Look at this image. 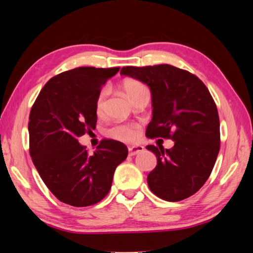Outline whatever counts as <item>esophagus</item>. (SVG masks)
<instances>
[{
    "mask_svg": "<svg viewBox=\"0 0 253 253\" xmlns=\"http://www.w3.org/2000/svg\"><path fill=\"white\" fill-rule=\"evenodd\" d=\"M144 151V147L140 146V145H134V146L129 147V155H136L139 154Z\"/></svg>",
    "mask_w": 253,
    "mask_h": 253,
    "instance_id": "obj_1",
    "label": "esophagus"
}]
</instances>
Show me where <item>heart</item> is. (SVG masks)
<instances>
[{
	"instance_id": "1",
	"label": "heart",
	"mask_w": 253,
	"mask_h": 253,
	"mask_svg": "<svg viewBox=\"0 0 253 253\" xmlns=\"http://www.w3.org/2000/svg\"><path fill=\"white\" fill-rule=\"evenodd\" d=\"M122 89L126 98L133 102L138 96L144 94V93H148V89L143 83L136 81V79H126L122 83ZM108 91L107 89H102L96 96L95 100V113L99 116H103L106 112V100ZM138 127L136 126H130V124H117L110 127L108 131V134L114 139L120 141H132L137 139L138 137Z\"/></svg>"
}]
</instances>
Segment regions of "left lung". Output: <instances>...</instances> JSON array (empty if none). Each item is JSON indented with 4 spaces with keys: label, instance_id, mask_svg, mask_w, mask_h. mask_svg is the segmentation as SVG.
I'll use <instances>...</instances> for the list:
<instances>
[{
    "label": "left lung",
    "instance_id": "obj_1",
    "mask_svg": "<svg viewBox=\"0 0 253 253\" xmlns=\"http://www.w3.org/2000/svg\"><path fill=\"white\" fill-rule=\"evenodd\" d=\"M121 75L146 84L152 94L148 138H170L169 150L147 145L157 167L147 176L151 191L168 202L195 195L210 177L220 150V121L215 102L195 75L169 64L124 67Z\"/></svg>",
    "mask_w": 253,
    "mask_h": 253
}]
</instances>
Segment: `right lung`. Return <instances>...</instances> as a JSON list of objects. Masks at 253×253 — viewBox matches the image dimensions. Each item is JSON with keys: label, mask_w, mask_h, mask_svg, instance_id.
I'll return each mask as SVG.
<instances>
[{"label": "right lung", "mask_w": 253, "mask_h": 253, "mask_svg": "<svg viewBox=\"0 0 253 253\" xmlns=\"http://www.w3.org/2000/svg\"><path fill=\"white\" fill-rule=\"evenodd\" d=\"M120 68L81 67L55 76L30 113V154L40 177L62 203L94 205L112 188L115 169L127 157L121 141L103 139L93 154L78 143L96 124L95 100Z\"/></svg>", "instance_id": "obj_1"}]
</instances>
